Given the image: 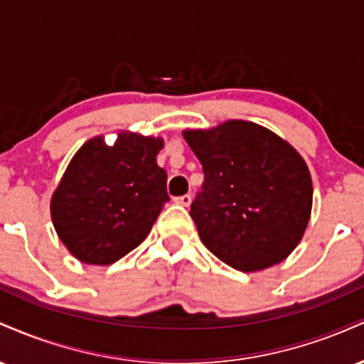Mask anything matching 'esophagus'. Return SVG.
<instances>
[{
    "label": "esophagus",
    "instance_id": "1",
    "mask_svg": "<svg viewBox=\"0 0 364 364\" xmlns=\"http://www.w3.org/2000/svg\"><path fill=\"white\" fill-rule=\"evenodd\" d=\"M174 202L179 203V205H183V207H188V205H190V203H191V195L176 196V198H174Z\"/></svg>",
    "mask_w": 364,
    "mask_h": 364
}]
</instances>
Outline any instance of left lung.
Segmentation results:
<instances>
[{
  "label": "left lung",
  "mask_w": 364,
  "mask_h": 364,
  "mask_svg": "<svg viewBox=\"0 0 364 364\" xmlns=\"http://www.w3.org/2000/svg\"><path fill=\"white\" fill-rule=\"evenodd\" d=\"M183 136L205 176L190 210L202 243L241 272L289 257L311 214L313 185L303 157L252 121L186 129Z\"/></svg>",
  "instance_id": "1"
}]
</instances>
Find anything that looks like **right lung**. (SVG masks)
<instances>
[{"instance_id":"right-lung-1","label":"right lung","mask_w":364,"mask_h":364,"mask_svg":"<svg viewBox=\"0 0 364 364\" xmlns=\"http://www.w3.org/2000/svg\"><path fill=\"white\" fill-rule=\"evenodd\" d=\"M162 147V139L121 132L112 147L95 136L75 154L51 198L54 229L75 258L109 265L147 237L169 202Z\"/></svg>"}]
</instances>
